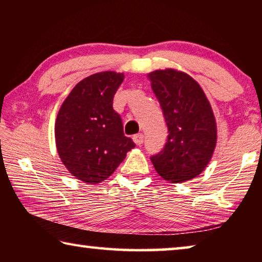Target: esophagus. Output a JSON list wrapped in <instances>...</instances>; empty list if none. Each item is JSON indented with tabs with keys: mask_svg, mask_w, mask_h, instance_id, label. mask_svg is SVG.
Masks as SVG:
<instances>
[{
	"mask_svg": "<svg viewBox=\"0 0 262 262\" xmlns=\"http://www.w3.org/2000/svg\"><path fill=\"white\" fill-rule=\"evenodd\" d=\"M133 141H134L137 145H141L144 142V135L143 134H136V135L133 136Z\"/></svg>",
	"mask_w": 262,
	"mask_h": 262,
	"instance_id": "esophagus-1",
	"label": "esophagus"
}]
</instances>
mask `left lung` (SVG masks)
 <instances>
[{"label": "left lung", "mask_w": 262, "mask_h": 262, "mask_svg": "<svg viewBox=\"0 0 262 262\" xmlns=\"http://www.w3.org/2000/svg\"><path fill=\"white\" fill-rule=\"evenodd\" d=\"M163 110L167 141L150 157L157 173L172 183H184L205 170L216 147L215 117L198 82L174 69L148 75Z\"/></svg>", "instance_id": "left-lung-1"}]
</instances>
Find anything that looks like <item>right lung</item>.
<instances>
[{
	"mask_svg": "<svg viewBox=\"0 0 262 262\" xmlns=\"http://www.w3.org/2000/svg\"><path fill=\"white\" fill-rule=\"evenodd\" d=\"M122 81L123 74L115 72L91 75L76 84L57 113V152L70 173L84 183L107 179L135 147L113 110Z\"/></svg>",
	"mask_w": 262,
	"mask_h": 262,
	"instance_id": "obj_1",
	"label": "right lung"
}]
</instances>
